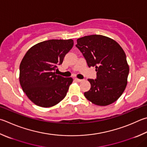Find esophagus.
<instances>
[{"label": "esophagus", "instance_id": "esophagus-1", "mask_svg": "<svg viewBox=\"0 0 147 147\" xmlns=\"http://www.w3.org/2000/svg\"><path fill=\"white\" fill-rule=\"evenodd\" d=\"M75 80H76V81H77L78 82H82V80H81V79H78V78H75Z\"/></svg>", "mask_w": 147, "mask_h": 147}]
</instances>
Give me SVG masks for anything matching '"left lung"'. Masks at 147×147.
<instances>
[{"label": "left lung", "instance_id": "obj_1", "mask_svg": "<svg viewBox=\"0 0 147 147\" xmlns=\"http://www.w3.org/2000/svg\"><path fill=\"white\" fill-rule=\"evenodd\" d=\"M76 47L87 65L95 67L97 72L96 78L88 79L91 86L84 92L85 97L100 106L115 102L126 88L129 73L123 49L115 40L100 34L78 38Z\"/></svg>", "mask_w": 147, "mask_h": 147}]
</instances>
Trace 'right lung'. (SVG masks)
Returning a JSON list of instances; mask_svg holds the SVG:
<instances>
[{"instance_id":"1","label":"right lung","mask_w":147,"mask_h":147,"mask_svg":"<svg viewBox=\"0 0 147 147\" xmlns=\"http://www.w3.org/2000/svg\"><path fill=\"white\" fill-rule=\"evenodd\" d=\"M69 40H49L34 45L20 65V84L23 91L35 105L50 107L65 97L72 78L57 75L55 71L73 46Z\"/></svg>"}]
</instances>
